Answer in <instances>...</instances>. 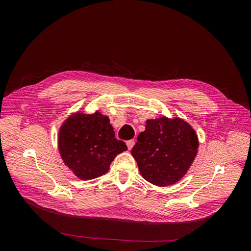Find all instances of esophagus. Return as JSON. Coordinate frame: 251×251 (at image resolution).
Segmentation results:
<instances>
[{
    "label": "esophagus",
    "mask_w": 251,
    "mask_h": 251,
    "mask_svg": "<svg viewBox=\"0 0 251 251\" xmlns=\"http://www.w3.org/2000/svg\"><path fill=\"white\" fill-rule=\"evenodd\" d=\"M134 144H135L134 139H131V140H127V141H126V146H127V149H128V150H132V148L134 147Z\"/></svg>",
    "instance_id": "34e87169"
}]
</instances>
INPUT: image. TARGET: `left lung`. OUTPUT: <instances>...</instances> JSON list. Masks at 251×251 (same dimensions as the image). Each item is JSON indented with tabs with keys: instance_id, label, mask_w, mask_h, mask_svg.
Returning a JSON list of instances; mask_svg holds the SVG:
<instances>
[{
	"instance_id": "8db88e82",
	"label": "left lung",
	"mask_w": 251,
	"mask_h": 251,
	"mask_svg": "<svg viewBox=\"0 0 251 251\" xmlns=\"http://www.w3.org/2000/svg\"><path fill=\"white\" fill-rule=\"evenodd\" d=\"M194 128L179 117L147 120L132 149L141 176L158 186L172 185L188 171L198 151Z\"/></svg>"
}]
</instances>
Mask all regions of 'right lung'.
Segmentation results:
<instances>
[{"label":"right lung","instance_id":"1","mask_svg":"<svg viewBox=\"0 0 251 251\" xmlns=\"http://www.w3.org/2000/svg\"><path fill=\"white\" fill-rule=\"evenodd\" d=\"M108 116L75 113L68 117L58 133V150L65 164L81 180L102 176L126 143L115 138Z\"/></svg>","mask_w":251,"mask_h":251}]
</instances>
